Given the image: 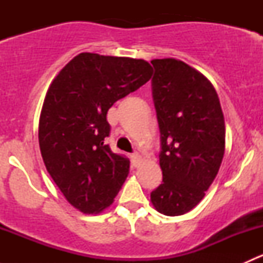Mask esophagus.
Here are the masks:
<instances>
[{
	"label": "esophagus",
	"instance_id": "1",
	"mask_svg": "<svg viewBox=\"0 0 263 263\" xmlns=\"http://www.w3.org/2000/svg\"><path fill=\"white\" fill-rule=\"evenodd\" d=\"M131 161H132V164H134L135 166L137 165V164H139V161H140V155L137 153H134L131 155Z\"/></svg>",
	"mask_w": 263,
	"mask_h": 263
}]
</instances>
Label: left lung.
Instances as JSON below:
<instances>
[{
	"label": "left lung",
	"mask_w": 263,
	"mask_h": 263,
	"mask_svg": "<svg viewBox=\"0 0 263 263\" xmlns=\"http://www.w3.org/2000/svg\"><path fill=\"white\" fill-rule=\"evenodd\" d=\"M151 63L163 183L150 197L159 213L178 216L198 205L219 172L224 115L216 90L202 73L174 58Z\"/></svg>",
	"instance_id": "1"
}]
</instances>
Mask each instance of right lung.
<instances>
[{"label": "right lung", "instance_id": "add662e5", "mask_svg": "<svg viewBox=\"0 0 263 263\" xmlns=\"http://www.w3.org/2000/svg\"><path fill=\"white\" fill-rule=\"evenodd\" d=\"M144 60L80 53L50 84L41 118L39 146L46 168L66 200L98 214L115 200L129 160L105 145L109 108L150 80Z\"/></svg>", "mask_w": 263, "mask_h": 263}]
</instances>
